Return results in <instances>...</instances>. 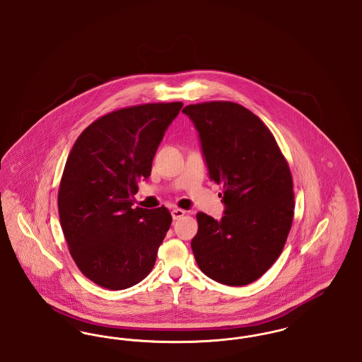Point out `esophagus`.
<instances>
[{"mask_svg":"<svg viewBox=\"0 0 362 362\" xmlns=\"http://www.w3.org/2000/svg\"><path fill=\"white\" fill-rule=\"evenodd\" d=\"M171 214H173V220H179V218H182L186 214V211L183 209H173Z\"/></svg>","mask_w":362,"mask_h":362,"instance_id":"esophagus-1","label":"esophagus"}]
</instances>
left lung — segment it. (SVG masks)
<instances>
[{
	"label": "left lung",
	"mask_w": 362,
	"mask_h": 362,
	"mask_svg": "<svg viewBox=\"0 0 362 362\" xmlns=\"http://www.w3.org/2000/svg\"><path fill=\"white\" fill-rule=\"evenodd\" d=\"M183 112L199 133L210 179L224 187L221 220L197 214L194 257L209 278L248 285L274 264L292 228L289 164L269 127L240 104H189Z\"/></svg>",
	"instance_id": "1"
}]
</instances>
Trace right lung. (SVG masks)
<instances>
[{
  "label": "right lung",
  "instance_id": "obj_1",
  "mask_svg": "<svg viewBox=\"0 0 362 362\" xmlns=\"http://www.w3.org/2000/svg\"><path fill=\"white\" fill-rule=\"evenodd\" d=\"M183 103L132 105L92 122L76 139L58 189L70 255L96 285L127 289L148 276L173 217L165 206L134 207L138 183Z\"/></svg>",
  "mask_w": 362,
  "mask_h": 362
}]
</instances>
